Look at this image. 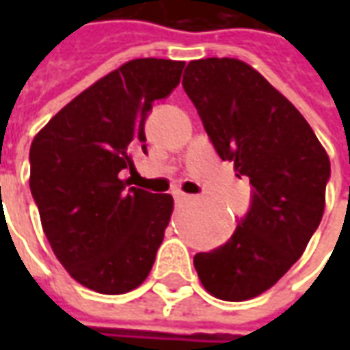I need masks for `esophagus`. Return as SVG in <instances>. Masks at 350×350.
<instances>
[{
	"mask_svg": "<svg viewBox=\"0 0 350 350\" xmlns=\"http://www.w3.org/2000/svg\"><path fill=\"white\" fill-rule=\"evenodd\" d=\"M172 197H174V202L180 204V202H185V200L189 198V195H185L183 191H174V193H172Z\"/></svg>",
	"mask_w": 350,
	"mask_h": 350,
	"instance_id": "1",
	"label": "esophagus"
}]
</instances>
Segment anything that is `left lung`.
Masks as SVG:
<instances>
[{
	"instance_id": "obj_1",
	"label": "left lung",
	"mask_w": 350,
	"mask_h": 350,
	"mask_svg": "<svg viewBox=\"0 0 350 350\" xmlns=\"http://www.w3.org/2000/svg\"><path fill=\"white\" fill-rule=\"evenodd\" d=\"M182 86L217 155L253 185L234 234L193 262L215 298L250 300L301 257L323 219L330 159L293 103L240 59L191 62Z\"/></svg>"
}]
</instances>
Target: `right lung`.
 I'll return each instance as SVG.
<instances>
[{
    "mask_svg": "<svg viewBox=\"0 0 350 350\" xmlns=\"http://www.w3.org/2000/svg\"><path fill=\"white\" fill-rule=\"evenodd\" d=\"M185 64L142 57L97 80L33 138L29 189L42 230L71 278L100 294L137 288L152 270L174 200L129 187L120 172L146 153L153 100L180 84Z\"/></svg>",
    "mask_w": 350,
    "mask_h": 350,
    "instance_id": "obj_1",
    "label": "right lung"
}]
</instances>
